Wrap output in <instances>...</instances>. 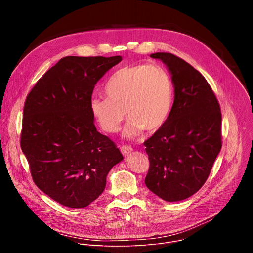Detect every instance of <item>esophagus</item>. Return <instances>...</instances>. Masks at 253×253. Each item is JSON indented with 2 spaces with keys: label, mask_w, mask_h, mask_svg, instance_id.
Here are the masks:
<instances>
[{
  "label": "esophagus",
  "mask_w": 253,
  "mask_h": 253,
  "mask_svg": "<svg viewBox=\"0 0 253 253\" xmlns=\"http://www.w3.org/2000/svg\"><path fill=\"white\" fill-rule=\"evenodd\" d=\"M120 150H121V153L126 156V155H128L129 153H131L133 151V148L131 146H129V145H123L120 148Z\"/></svg>",
  "instance_id": "34e87169"
}]
</instances>
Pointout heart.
<instances>
[{
    "mask_svg": "<svg viewBox=\"0 0 253 253\" xmlns=\"http://www.w3.org/2000/svg\"><path fill=\"white\" fill-rule=\"evenodd\" d=\"M107 97H93L90 110L100 127L116 133L125 118L124 137L134 139L143 131L153 133L166 122L174 89L167 71L160 65H132L117 70L107 81Z\"/></svg>",
    "mask_w": 253,
    "mask_h": 253,
    "instance_id": "1",
    "label": "heart"
}]
</instances>
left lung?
<instances>
[{"label":"left lung","instance_id":"1","mask_svg":"<svg viewBox=\"0 0 253 253\" xmlns=\"http://www.w3.org/2000/svg\"><path fill=\"white\" fill-rule=\"evenodd\" d=\"M168 69L174 102L164 125L144 142L150 167L145 184L168 202L196 193L221 149L219 103L205 78L170 53L150 55Z\"/></svg>","mask_w":253,"mask_h":253}]
</instances>
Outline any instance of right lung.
<instances>
[{"label":"right lung","mask_w":253,"mask_h":253,"mask_svg":"<svg viewBox=\"0 0 253 253\" xmlns=\"http://www.w3.org/2000/svg\"><path fill=\"white\" fill-rule=\"evenodd\" d=\"M121 56L61 59L27 96L21 135L35 184L58 203L83 208L105 189L123 160L114 142L97 131L90 101L97 82Z\"/></svg>","instance_id":"right-lung-1"}]
</instances>
